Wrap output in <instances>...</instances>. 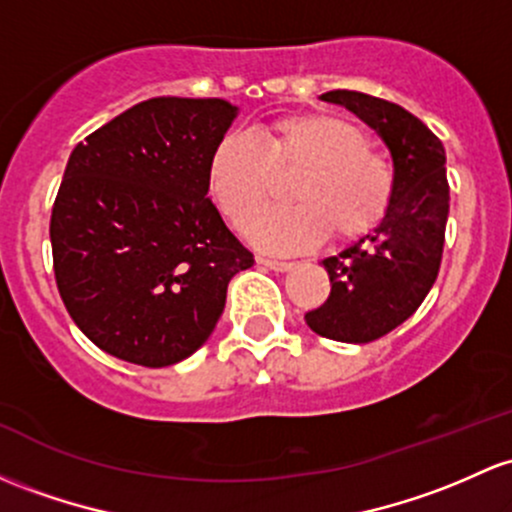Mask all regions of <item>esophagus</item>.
Masks as SVG:
<instances>
[{"label":"esophagus","mask_w":512,"mask_h":512,"mask_svg":"<svg viewBox=\"0 0 512 512\" xmlns=\"http://www.w3.org/2000/svg\"><path fill=\"white\" fill-rule=\"evenodd\" d=\"M257 262L260 265H265L269 269H274V272H286V269L294 267V262H286V260H274V257H257Z\"/></svg>","instance_id":"1"}]
</instances>
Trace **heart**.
<instances>
[{
	"label": "heart",
	"instance_id": "1",
	"mask_svg": "<svg viewBox=\"0 0 512 512\" xmlns=\"http://www.w3.org/2000/svg\"><path fill=\"white\" fill-rule=\"evenodd\" d=\"M291 174L296 206L267 213L247 230L265 250H306L325 233L338 243L364 238L381 226L396 196L391 157L369 148L355 123L325 114L284 116L257 140L223 136L211 150L206 182L223 216L245 228L272 201L274 177Z\"/></svg>",
	"mask_w": 512,
	"mask_h": 512
}]
</instances>
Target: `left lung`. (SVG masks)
<instances>
[{
	"label": "left lung",
	"instance_id": "1",
	"mask_svg": "<svg viewBox=\"0 0 512 512\" xmlns=\"http://www.w3.org/2000/svg\"><path fill=\"white\" fill-rule=\"evenodd\" d=\"M320 99L367 121L389 145L398 177L381 226L323 260L330 296L306 313L308 328L320 338L362 345L411 318L435 284L449 213L445 148L418 116L393 101L350 89Z\"/></svg>",
	"mask_w": 512,
	"mask_h": 512
}]
</instances>
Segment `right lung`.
Wrapping results in <instances>:
<instances>
[{
	"label": "right lung",
	"mask_w": 512,
	"mask_h": 512,
	"mask_svg": "<svg viewBox=\"0 0 512 512\" xmlns=\"http://www.w3.org/2000/svg\"><path fill=\"white\" fill-rule=\"evenodd\" d=\"M235 114L223 99L155 97L72 150L50 213L55 284L99 350L182 362L216 328L230 279L255 265L206 182Z\"/></svg>",
	"instance_id": "1"
}]
</instances>
